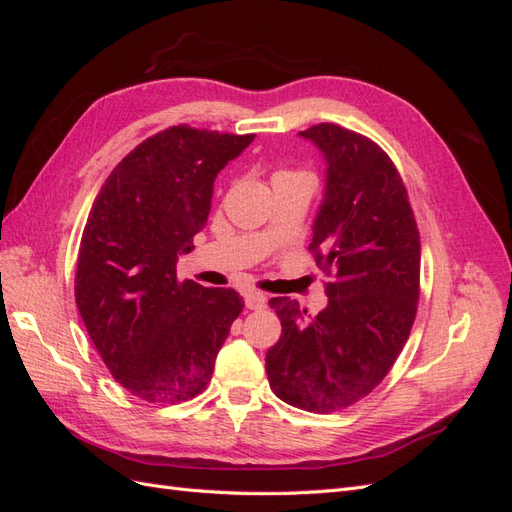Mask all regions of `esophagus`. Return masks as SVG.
Here are the masks:
<instances>
[{
  "instance_id": "1",
  "label": "esophagus",
  "mask_w": 512,
  "mask_h": 512,
  "mask_svg": "<svg viewBox=\"0 0 512 512\" xmlns=\"http://www.w3.org/2000/svg\"><path fill=\"white\" fill-rule=\"evenodd\" d=\"M245 305H247V309H265L267 307V297L258 290H247L245 292Z\"/></svg>"
}]
</instances>
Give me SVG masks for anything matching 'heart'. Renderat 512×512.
Wrapping results in <instances>:
<instances>
[{
  "label": "heart",
  "instance_id": "heart-1",
  "mask_svg": "<svg viewBox=\"0 0 512 512\" xmlns=\"http://www.w3.org/2000/svg\"><path fill=\"white\" fill-rule=\"evenodd\" d=\"M275 175H286V170H282V173H275Z\"/></svg>",
  "mask_w": 512,
  "mask_h": 512
}]
</instances>
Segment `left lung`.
Instances as JSON below:
<instances>
[{
  "label": "left lung",
  "mask_w": 512,
  "mask_h": 512,
  "mask_svg": "<svg viewBox=\"0 0 512 512\" xmlns=\"http://www.w3.org/2000/svg\"><path fill=\"white\" fill-rule=\"evenodd\" d=\"M299 134L327 160L309 250L333 280L318 316L288 297L269 301L282 337L267 352V376L286 404L329 414L374 391L408 342L421 237L406 185L374 141L337 123Z\"/></svg>",
  "instance_id": "obj_1"
}]
</instances>
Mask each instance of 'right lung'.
I'll return each instance as SVG.
<instances>
[{
    "mask_svg": "<svg viewBox=\"0 0 512 512\" xmlns=\"http://www.w3.org/2000/svg\"><path fill=\"white\" fill-rule=\"evenodd\" d=\"M252 141L185 123L153 134L113 168L89 211L76 307L113 378L145 401L205 391L241 314L239 292L179 282L177 260L207 224L215 177Z\"/></svg>",
    "mask_w": 512,
    "mask_h": 512,
    "instance_id": "right-lung-1",
    "label": "right lung"
}]
</instances>
